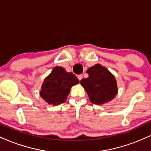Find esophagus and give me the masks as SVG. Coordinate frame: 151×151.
<instances>
[{
	"label": "esophagus",
	"instance_id": "obj_1",
	"mask_svg": "<svg viewBox=\"0 0 151 151\" xmlns=\"http://www.w3.org/2000/svg\"><path fill=\"white\" fill-rule=\"evenodd\" d=\"M77 78H78V79H79V80L80 81V80H81V79H82L83 76L81 75V74H79V75L77 76Z\"/></svg>",
	"mask_w": 151,
	"mask_h": 151
}]
</instances>
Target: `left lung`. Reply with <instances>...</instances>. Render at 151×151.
<instances>
[{
	"label": "left lung",
	"mask_w": 151,
	"mask_h": 151,
	"mask_svg": "<svg viewBox=\"0 0 151 151\" xmlns=\"http://www.w3.org/2000/svg\"><path fill=\"white\" fill-rule=\"evenodd\" d=\"M89 77L80 81L94 104L101 105L111 101L118 93L117 83L114 76L106 68L96 64L86 71Z\"/></svg>",
	"instance_id": "8db88e82"
}]
</instances>
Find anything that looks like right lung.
Returning <instances> with one entry per match:
<instances>
[{"label":"right lung","mask_w":151,"mask_h":151,"mask_svg":"<svg viewBox=\"0 0 151 151\" xmlns=\"http://www.w3.org/2000/svg\"><path fill=\"white\" fill-rule=\"evenodd\" d=\"M78 83L79 79L72 72L57 66L45 79L40 94L49 104L60 105L66 101L71 87Z\"/></svg>","instance_id":"obj_1"}]
</instances>
